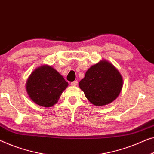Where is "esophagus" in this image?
Masks as SVG:
<instances>
[{"instance_id":"obj_1","label":"esophagus","mask_w":154,"mask_h":154,"mask_svg":"<svg viewBox=\"0 0 154 154\" xmlns=\"http://www.w3.org/2000/svg\"><path fill=\"white\" fill-rule=\"evenodd\" d=\"M71 85H72V86H76L78 85V81H74L71 82Z\"/></svg>"}]
</instances>
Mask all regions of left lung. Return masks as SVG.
I'll return each mask as SVG.
<instances>
[{"instance_id": "obj_1", "label": "left lung", "mask_w": 154, "mask_h": 154, "mask_svg": "<svg viewBox=\"0 0 154 154\" xmlns=\"http://www.w3.org/2000/svg\"><path fill=\"white\" fill-rule=\"evenodd\" d=\"M79 87L90 103L102 106L117 99L123 87V79L115 66L103 60L87 71Z\"/></svg>"}]
</instances>
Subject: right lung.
Returning <instances> with one entry per match:
<instances>
[{"instance_id":"add662e5","label":"right lung","mask_w":154,"mask_h":154,"mask_svg":"<svg viewBox=\"0 0 154 154\" xmlns=\"http://www.w3.org/2000/svg\"><path fill=\"white\" fill-rule=\"evenodd\" d=\"M67 86L63 76L48 65H42L33 71L26 85L30 99L46 108L56 103Z\"/></svg>"}]
</instances>
